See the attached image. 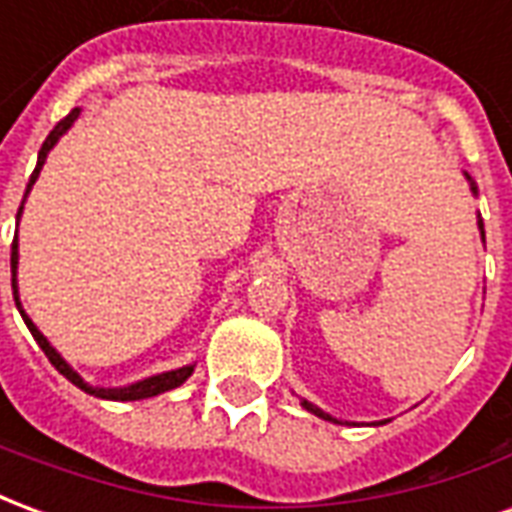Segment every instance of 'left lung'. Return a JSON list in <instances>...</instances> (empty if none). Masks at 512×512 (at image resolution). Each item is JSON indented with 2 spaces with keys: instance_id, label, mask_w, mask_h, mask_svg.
Returning <instances> with one entry per match:
<instances>
[{
  "instance_id": "8db88e82",
  "label": "left lung",
  "mask_w": 512,
  "mask_h": 512,
  "mask_svg": "<svg viewBox=\"0 0 512 512\" xmlns=\"http://www.w3.org/2000/svg\"><path fill=\"white\" fill-rule=\"evenodd\" d=\"M466 178H469V175H466ZM469 183H472V194H477V186H474V180H472V178H469ZM477 227H480V235H483V241H485V227H483V219H477ZM301 406L307 408V411H310V414H315V417L329 419V422H337V419L329 417V414H326V411H321V408H318V406H312L310 400H301Z\"/></svg>"
}]
</instances>
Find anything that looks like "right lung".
<instances>
[{"instance_id": "1", "label": "right lung", "mask_w": 512, "mask_h": 512, "mask_svg": "<svg viewBox=\"0 0 512 512\" xmlns=\"http://www.w3.org/2000/svg\"><path fill=\"white\" fill-rule=\"evenodd\" d=\"M79 112L82 109H73L71 115L65 117V120H60L57 126H54V131H51L49 136H46V142H43V147H40L38 153V167H35V172H32V178H29L27 183V194L29 189L35 186V180H38L40 169H43V164H46V156H49V150L54 145H57V139H60L68 128L73 126V120L79 117ZM27 194H24V200H27ZM24 200H21V208H18L16 219H21V211H24ZM16 268H18V233L16 238H13V249H10V271H13V299H16V307L18 312H21V318H24V323H27V329L32 332V337H35V343L43 348V354L49 356V362L57 370H60L62 376L68 378L71 384H76L82 392H87V395H95V397H104V400H145V397H156L161 395V392H167V389H175V386H180L186 378L194 373V365H186V367H178V370H169V373H158V376H150L145 378V381H136V384H128V386H112V389H106V386H90L87 381H84L76 370H73L65 359H62L57 351H54V345L43 337V334L38 332V326L29 321V315L24 310H21V301H18V282H16Z\"/></svg>"}]
</instances>
